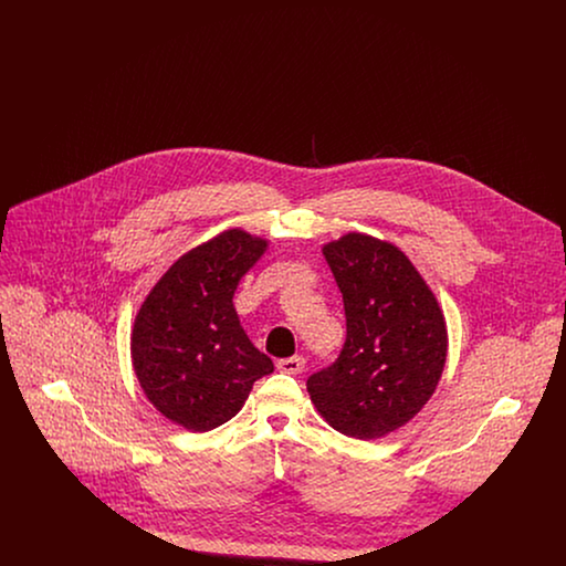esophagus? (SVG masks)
<instances>
[{"mask_svg":"<svg viewBox=\"0 0 566 566\" xmlns=\"http://www.w3.org/2000/svg\"><path fill=\"white\" fill-rule=\"evenodd\" d=\"M275 367H277L282 374H291V376H296V374H301V371L305 369V358H303V356H289V358H280V360L275 363Z\"/></svg>","mask_w":566,"mask_h":566,"instance_id":"34e87169","label":"esophagus"}]
</instances>
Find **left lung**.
Masks as SVG:
<instances>
[{
  "mask_svg": "<svg viewBox=\"0 0 566 566\" xmlns=\"http://www.w3.org/2000/svg\"><path fill=\"white\" fill-rule=\"evenodd\" d=\"M323 254L344 295L346 344L310 376L307 392L335 431L384 437L431 399L448 356L446 321L397 245L348 233Z\"/></svg>",
  "mask_w": 566,
  "mask_h": 566,
  "instance_id": "8db88e82",
  "label": "left lung"
}]
</instances>
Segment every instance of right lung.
<instances>
[{
  "instance_id": "right-lung-1",
  "label": "right lung",
  "mask_w": 566,
  "mask_h": 566,
  "mask_svg": "<svg viewBox=\"0 0 566 566\" xmlns=\"http://www.w3.org/2000/svg\"><path fill=\"white\" fill-rule=\"evenodd\" d=\"M268 250L242 229L182 254L135 316L132 358L148 401L192 432L212 431L242 409L252 384L273 371L243 333L233 295Z\"/></svg>"
}]
</instances>
